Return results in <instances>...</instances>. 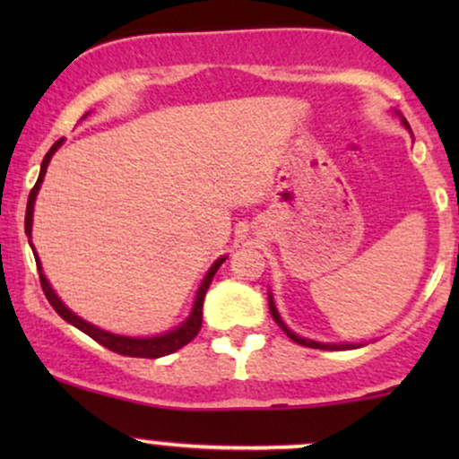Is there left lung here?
<instances>
[{
    "instance_id": "8db88e82",
    "label": "left lung",
    "mask_w": 459,
    "mask_h": 459,
    "mask_svg": "<svg viewBox=\"0 0 459 459\" xmlns=\"http://www.w3.org/2000/svg\"><path fill=\"white\" fill-rule=\"evenodd\" d=\"M402 123L405 125V127H408V123H405L403 118H402ZM408 129H410V127H408ZM270 313H272L273 321H276V324L281 325V330L284 332V334H287L289 339H291V341H296V343H299V345L313 347V350H354V347H360V345H362V343H319V341H313V339H304V336L296 334V332H291V330H289V328H287V324H284V321H282L281 313H278V308H276V304H273V298H272V293H270Z\"/></svg>"
}]
</instances>
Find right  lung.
<instances>
[{
    "mask_svg": "<svg viewBox=\"0 0 459 459\" xmlns=\"http://www.w3.org/2000/svg\"><path fill=\"white\" fill-rule=\"evenodd\" d=\"M62 142H65V138L57 140L56 144L49 149V152L45 155L43 163H40L39 181H36V186L31 187V192H30L28 209H25V235L30 237V246H31V220H34L36 196H39V189H40V186H43L47 166H49L54 152L62 146ZM34 256H36V267H39V273H40V287H43L45 296H47V299H49V304L54 307L56 313L60 315V317L65 321H68L71 325H75L77 330L86 332V334L91 336V339L97 341V343H101L103 347H108V350L116 351V354L131 356V358H161V356H168V354H172V351L181 350L183 345H187L189 341H192L194 336L198 334L200 325H203V302H204V296H207V289H209V284H212L215 272H218V267L226 261V256H220V259H215L213 265L209 267V272L204 273L203 282H200V287L196 291V298H194L192 310H189L187 319L183 321L181 325H177L175 330H168V332H163V334H157V336H123V334H114V332H108L103 328H97V325L91 324V321L82 319L79 315L73 313L71 308L65 307V302L57 298V293L54 291V289H51L49 281H47V276L43 273V265H40L36 250H34Z\"/></svg>",
    "mask_w": 459,
    "mask_h": 459,
    "instance_id": "right-lung-1",
    "label": "right lung"
}]
</instances>
